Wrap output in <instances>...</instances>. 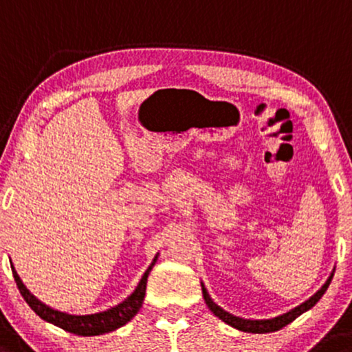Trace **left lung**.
I'll return each mask as SVG.
<instances>
[{
    "instance_id": "left-lung-1",
    "label": "left lung",
    "mask_w": 352,
    "mask_h": 352,
    "mask_svg": "<svg viewBox=\"0 0 352 352\" xmlns=\"http://www.w3.org/2000/svg\"><path fill=\"white\" fill-rule=\"evenodd\" d=\"M333 276H334V272H331L329 279H327V281L322 284L321 289H319L316 294L311 296V298L307 299V301H304L302 304H299V306H296L294 309L287 311V313L278 316V318H271V319H244V318H238V316L229 314L228 311H224L223 307H219L218 304H216L211 298H209L206 287H204L203 283H201V287H203L204 301H206L208 307H209V309H211V313L214 314L216 318H219L221 321H224L229 326L236 327V329L244 331V333L264 334V333H274V331H279V329H281V327H284L286 324H289V322H293L294 319L298 318V316H301L302 313H306L307 309H311V307H313L314 304L322 298V294L326 293V289H327V287H329Z\"/></svg>"
}]
</instances>
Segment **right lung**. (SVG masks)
I'll list each match as a JSON object with an SVG mask.
<instances>
[{
	"label": "right lung",
	"instance_id": "1",
	"mask_svg": "<svg viewBox=\"0 0 352 352\" xmlns=\"http://www.w3.org/2000/svg\"><path fill=\"white\" fill-rule=\"evenodd\" d=\"M156 259L157 256L155 258V261L151 263V266L146 270L140 284H138L136 289H134V293L131 296H128L123 302H120L118 306L111 307V309L102 311V313L86 314V316L66 314V313H61V311L53 309V307L46 306V304H43L39 299L34 298V296L26 289V286L21 283V279H19V276L16 274V271H14V267H13V278L14 281H16L19 293H21L23 298H25V301L28 302V306H30L31 309L39 316V318L51 322V324L61 327V329L68 331V333H73L78 336H100L104 333H111V331L118 329V327L124 326L126 322L131 321L134 316L138 314L140 307L143 306L144 294H146V283H148V276L149 272H151L153 266H155Z\"/></svg>",
	"mask_w": 352,
	"mask_h": 352
}]
</instances>
